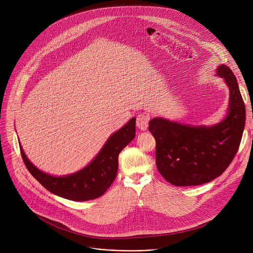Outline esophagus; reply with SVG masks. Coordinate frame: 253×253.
<instances>
[{
    "label": "esophagus",
    "instance_id": "34e87169",
    "mask_svg": "<svg viewBox=\"0 0 253 253\" xmlns=\"http://www.w3.org/2000/svg\"><path fill=\"white\" fill-rule=\"evenodd\" d=\"M148 123H149V116L146 114H141L137 117L136 120V125L139 130L141 131H146L148 128Z\"/></svg>",
    "mask_w": 253,
    "mask_h": 253
}]
</instances>
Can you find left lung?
Returning <instances> with one entry per match:
<instances>
[{"instance_id":"1","label":"left lung","mask_w":253,"mask_h":253,"mask_svg":"<svg viewBox=\"0 0 253 253\" xmlns=\"http://www.w3.org/2000/svg\"><path fill=\"white\" fill-rule=\"evenodd\" d=\"M216 75L229 89L225 118L212 126H190L157 117L149 122L156 140V165L175 186H194L220 176L238 151L245 126V106L232 71L221 64Z\"/></svg>"}]
</instances>
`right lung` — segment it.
Listing matches in <instances>:
<instances>
[{
    "mask_svg": "<svg viewBox=\"0 0 253 253\" xmlns=\"http://www.w3.org/2000/svg\"><path fill=\"white\" fill-rule=\"evenodd\" d=\"M136 118L133 117L106 141L96 157L83 169L65 176H54L36 167L26 156L21 144L23 161L29 172L50 192L73 201H87L102 196L114 181L118 156L135 137Z\"/></svg>",
    "mask_w": 253,
    "mask_h": 253,
    "instance_id": "obj_1",
    "label": "right lung"
}]
</instances>
